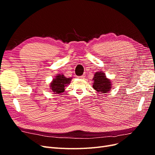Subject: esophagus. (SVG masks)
<instances>
[{"mask_svg": "<svg viewBox=\"0 0 155 155\" xmlns=\"http://www.w3.org/2000/svg\"><path fill=\"white\" fill-rule=\"evenodd\" d=\"M85 75H82V76H79V77H78V78H80V79H84V78H85Z\"/></svg>", "mask_w": 155, "mask_h": 155, "instance_id": "1", "label": "esophagus"}]
</instances>
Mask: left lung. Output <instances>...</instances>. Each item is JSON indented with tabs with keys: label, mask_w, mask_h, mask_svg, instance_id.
I'll use <instances>...</instances> for the list:
<instances>
[{
	"label": "left lung",
	"mask_w": 155,
	"mask_h": 155,
	"mask_svg": "<svg viewBox=\"0 0 155 155\" xmlns=\"http://www.w3.org/2000/svg\"><path fill=\"white\" fill-rule=\"evenodd\" d=\"M93 88L100 93H107L111 89L110 80L106 78L104 73L97 72L93 78Z\"/></svg>",
	"instance_id": "1"
}]
</instances>
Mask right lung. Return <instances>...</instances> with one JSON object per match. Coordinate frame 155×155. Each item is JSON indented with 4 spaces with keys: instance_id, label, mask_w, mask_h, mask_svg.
<instances>
[{
    "instance_id": "1",
    "label": "right lung",
    "mask_w": 155,
    "mask_h": 155,
    "mask_svg": "<svg viewBox=\"0 0 155 155\" xmlns=\"http://www.w3.org/2000/svg\"><path fill=\"white\" fill-rule=\"evenodd\" d=\"M71 81V78H67L64 75L59 74L53 79V81L51 83V89L54 94H60L63 92L64 87L69 84Z\"/></svg>"
}]
</instances>
